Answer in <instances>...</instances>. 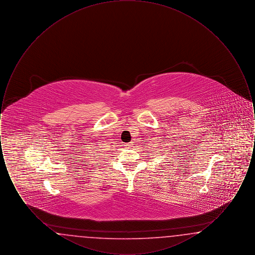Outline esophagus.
<instances>
[{"label": "esophagus", "mask_w": 255, "mask_h": 255, "mask_svg": "<svg viewBox=\"0 0 255 255\" xmlns=\"http://www.w3.org/2000/svg\"><path fill=\"white\" fill-rule=\"evenodd\" d=\"M123 146H124L125 148H132V147H133V143H132V142H129V143H125Z\"/></svg>", "instance_id": "34e87169"}]
</instances>
